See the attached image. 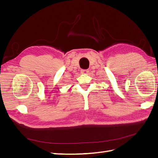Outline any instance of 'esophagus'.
I'll return each mask as SVG.
<instances>
[{"instance_id":"1","label":"esophagus","mask_w":158,"mask_h":158,"mask_svg":"<svg viewBox=\"0 0 158 158\" xmlns=\"http://www.w3.org/2000/svg\"><path fill=\"white\" fill-rule=\"evenodd\" d=\"M81 72L82 74H84L85 75V74H88L89 73V70H81Z\"/></svg>"}]
</instances>
